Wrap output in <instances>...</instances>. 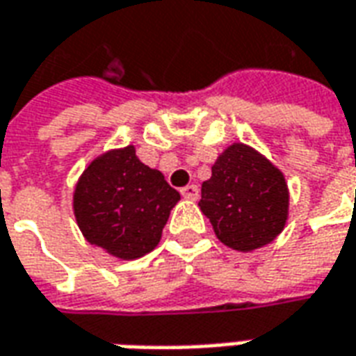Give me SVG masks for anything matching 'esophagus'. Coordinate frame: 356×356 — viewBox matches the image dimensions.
<instances>
[{
  "label": "esophagus",
  "instance_id": "1",
  "mask_svg": "<svg viewBox=\"0 0 356 356\" xmlns=\"http://www.w3.org/2000/svg\"><path fill=\"white\" fill-rule=\"evenodd\" d=\"M181 194L188 198V200H196L198 198V186L196 185H186L181 188Z\"/></svg>",
  "mask_w": 356,
  "mask_h": 356
}]
</instances>
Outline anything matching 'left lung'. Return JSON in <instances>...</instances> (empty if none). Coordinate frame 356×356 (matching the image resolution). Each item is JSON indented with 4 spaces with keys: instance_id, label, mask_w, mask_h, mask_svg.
<instances>
[{
    "instance_id": "8db88e82",
    "label": "left lung",
    "mask_w": 356,
    "mask_h": 356,
    "mask_svg": "<svg viewBox=\"0 0 356 356\" xmlns=\"http://www.w3.org/2000/svg\"><path fill=\"white\" fill-rule=\"evenodd\" d=\"M198 206L225 246L254 252L284 231L290 193L275 163L255 148L232 143L202 183Z\"/></svg>"
}]
</instances>
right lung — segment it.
<instances>
[{"label":"right lung","instance_id":"1","mask_svg":"<svg viewBox=\"0 0 356 356\" xmlns=\"http://www.w3.org/2000/svg\"><path fill=\"white\" fill-rule=\"evenodd\" d=\"M181 194L162 171L140 162L135 147L95 158L74 191V216L89 244L131 261L152 252Z\"/></svg>","mask_w":356,"mask_h":356}]
</instances>
